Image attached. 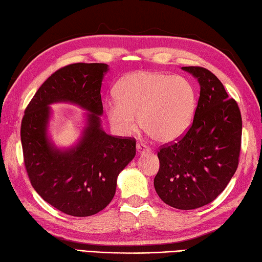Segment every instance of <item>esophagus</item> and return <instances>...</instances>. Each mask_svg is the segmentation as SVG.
Here are the masks:
<instances>
[{"label": "esophagus", "mask_w": 262, "mask_h": 262, "mask_svg": "<svg viewBox=\"0 0 262 262\" xmlns=\"http://www.w3.org/2000/svg\"><path fill=\"white\" fill-rule=\"evenodd\" d=\"M149 152V147H147L145 144L143 143H138L137 144V153L138 154H145Z\"/></svg>", "instance_id": "1"}]
</instances>
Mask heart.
Instances as JSON below:
<instances>
[{
    "label": "heart",
    "mask_w": 262,
    "mask_h": 262,
    "mask_svg": "<svg viewBox=\"0 0 262 262\" xmlns=\"http://www.w3.org/2000/svg\"><path fill=\"white\" fill-rule=\"evenodd\" d=\"M112 126L127 136L138 127L160 143L180 138L190 127L195 112V93L185 78L158 71H138L118 82L116 96L104 101Z\"/></svg>",
    "instance_id": "obj_1"
}]
</instances>
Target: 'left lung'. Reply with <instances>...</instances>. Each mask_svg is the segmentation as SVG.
<instances>
[{"label":"left lung","instance_id":"obj_1","mask_svg":"<svg viewBox=\"0 0 262 262\" xmlns=\"http://www.w3.org/2000/svg\"><path fill=\"white\" fill-rule=\"evenodd\" d=\"M199 82L193 123L181 140L166 145L158 157L154 187L160 198L177 209L212 203L236 172L242 140V116L217 77L205 68L183 67Z\"/></svg>","mask_w":262,"mask_h":262}]
</instances>
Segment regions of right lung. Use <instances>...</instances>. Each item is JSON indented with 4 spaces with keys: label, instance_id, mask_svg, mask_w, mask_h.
<instances>
[{
    "label": "right lung",
    "instance_id": "add662e5",
    "mask_svg": "<svg viewBox=\"0 0 262 262\" xmlns=\"http://www.w3.org/2000/svg\"><path fill=\"white\" fill-rule=\"evenodd\" d=\"M109 71L104 63H75L59 69L36 91L21 121L20 138L31 184L45 201L62 213L84 217L113 200L117 177L136 155V140L105 134L101 85ZM86 110L77 143L59 149L49 135L54 103Z\"/></svg>",
    "mask_w": 262,
    "mask_h": 262
}]
</instances>
